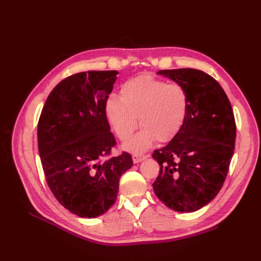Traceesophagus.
I'll return each instance as SVG.
<instances>
[{
	"instance_id": "esophagus-1",
	"label": "esophagus",
	"mask_w": 261,
	"mask_h": 261,
	"mask_svg": "<svg viewBox=\"0 0 261 261\" xmlns=\"http://www.w3.org/2000/svg\"><path fill=\"white\" fill-rule=\"evenodd\" d=\"M147 158V155H144V154H133V162L134 163H139L141 161H144Z\"/></svg>"
}]
</instances>
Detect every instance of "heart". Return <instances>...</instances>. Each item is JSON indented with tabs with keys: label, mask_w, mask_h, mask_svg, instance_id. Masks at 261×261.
Instances as JSON below:
<instances>
[{
	"label": "heart",
	"mask_w": 261,
	"mask_h": 261,
	"mask_svg": "<svg viewBox=\"0 0 261 261\" xmlns=\"http://www.w3.org/2000/svg\"><path fill=\"white\" fill-rule=\"evenodd\" d=\"M121 96L106 100L105 113L116 136L128 139L139 125L143 128L124 144L130 152L145 151L154 141L168 143L174 138L186 120L189 99L184 87L167 84L149 75L126 81Z\"/></svg>",
	"instance_id": "b5f03b06"
}]
</instances>
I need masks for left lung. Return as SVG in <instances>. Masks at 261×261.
<instances>
[{"instance_id":"8db88e82","label":"left lung","mask_w":261,"mask_h":261,"mask_svg":"<svg viewBox=\"0 0 261 261\" xmlns=\"http://www.w3.org/2000/svg\"><path fill=\"white\" fill-rule=\"evenodd\" d=\"M184 87L189 108L183 127L170 143L154 150L160 172L155 196L178 212H194L220 192L234 153L236 125L232 106L219 83L202 70H159Z\"/></svg>"}]
</instances>
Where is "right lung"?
<instances>
[{"label": "right lung", "mask_w": 261, "mask_h": 261, "mask_svg": "<svg viewBox=\"0 0 261 261\" xmlns=\"http://www.w3.org/2000/svg\"><path fill=\"white\" fill-rule=\"evenodd\" d=\"M117 70L77 73L49 94L38 123V148L45 179L59 202L82 218H97L117 198L132 168L123 152L103 161L116 145L105 113Z\"/></svg>", "instance_id": "obj_1"}]
</instances>
